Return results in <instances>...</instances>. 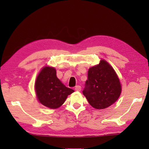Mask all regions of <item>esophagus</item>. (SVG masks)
I'll list each match as a JSON object with an SVG mask.
<instances>
[{
  "instance_id": "1",
  "label": "esophagus",
  "mask_w": 149,
  "mask_h": 149,
  "mask_svg": "<svg viewBox=\"0 0 149 149\" xmlns=\"http://www.w3.org/2000/svg\"><path fill=\"white\" fill-rule=\"evenodd\" d=\"M75 91H81V86H79V85H77V86H76L75 87Z\"/></svg>"
}]
</instances>
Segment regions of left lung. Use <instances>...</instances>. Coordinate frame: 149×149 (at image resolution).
I'll use <instances>...</instances> for the list:
<instances>
[{
    "label": "left lung",
    "instance_id": "left-lung-1",
    "mask_svg": "<svg viewBox=\"0 0 149 149\" xmlns=\"http://www.w3.org/2000/svg\"><path fill=\"white\" fill-rule=\"evenodd\" d=\"M116 72L105 60L89 69L83 93L94 108L105 109L115 103L121 93Z\"/></svg>",
    "mask_w": 149,
    "mask_h": 149
}]
</instances>
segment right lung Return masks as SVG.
Listing matches in <instances>:
<instances>
[{"label": "right lung", "mask_w": 149, "mask_h": 149, "mask_svg": "<svg viewBox=\"0 0 149 149\" xmlns=\"http://www.w3.org/2000/svg\"><path fill=\"white\" fill-rule=\"evenodd\" d=\"M35 90L40 103L51 109L61 106L68 95L74 91L66 87L57 77L56 69L49 66L44 67L38 75Z\"/></svg>", "instance_id": "1"}]
</instances>
